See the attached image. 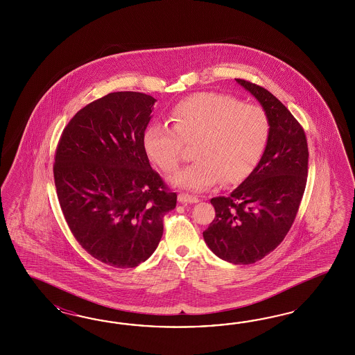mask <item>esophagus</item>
<instances>
[{
	"instance_id": "1",
	"label": "esophagus",
	"mask_w": 355,
	"mask_h": 355,
	"mask_svg": "<svg viewBox=\"0 0 355 355\" xmlns=\"http://www.w3.org/2000/svg\"><path fill=\"white\" fill-rule=\"evenodd\" d=\"M178 202L180 203H184V205H187V203H198L199 202V199L196 198V196H193V195H189V193H180L178 195Z\"/></svg>"
}]
</instances>
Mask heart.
I'll list each match as a JSON object with an SVG mask.
<instances>
[{
    "label": "heart",
    "instance_id": "heart-1",
    "mask_svg": "<svg viewBox=\"0 0 355 355\" xmlns=\"http://www.w3.org/2000/svg\"><path fill=\"white\" fill-rule=\"evenodd\" d=\"M172 128L152 123L143 134V148L150 162L172 173L182 160L183 143L195 144L196 162L174 174L173 186L205 191L223 180L241 182L257 166L270 134L268 113L238 97L203 92L173 107Z\"/></svg>",
    "mask_w": 355,
    "mask_h": 355
}]
</instances>
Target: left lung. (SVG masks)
Masks as SVG:
<instances>
[{
    "label": "left lung",
    "mask_w": 355,
    "mask_h": 355,
    "mask_svg": "<svg viewBox=\"0 0 355 355\" xmlns=\"http://www.w3.org/2000/svg\"><path fill=\"white\" fill-rule=\"evenodd\" d=\"M236 80L268 113L270 134L248 178L229 196L211 199L216 216L203 236L218 258L252 264L277 248L291 230L307 182L309 148L301 125L277 97L245 79Z\"/></svg>",
    "instance_id": "8db88e82"
}]
</instances>
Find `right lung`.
I'll use <instances>...</instances> for the list:
<instances>
[{
  "label": "right lung",
  "mask_w": 355,
  "mask_h": 355,
  "mask_svg": "<svg viewBox=\"0 0 355 355\" xmlns=\"http://www.w3.org/2000/svg\"><path fill=\"white\" fill-rule=\"evenodd\" d=\"M156 98L112 92L80 109L62 131L54 184L73 236L89 255L134 268L159 246L162 217L175 208L143 148Z\"/></svg>",
  "instance_id": "add662e5"
}]
</instances>
